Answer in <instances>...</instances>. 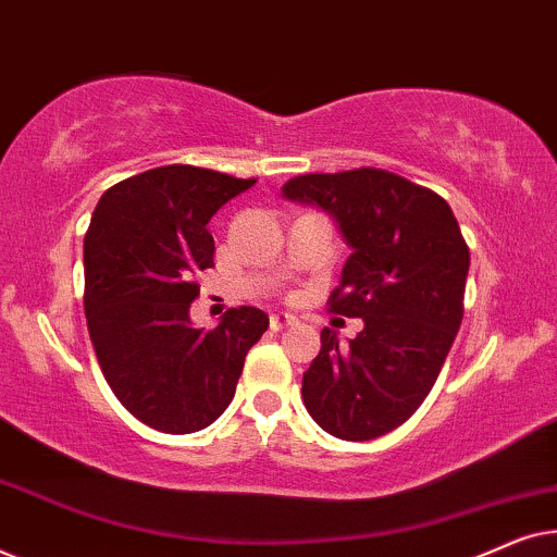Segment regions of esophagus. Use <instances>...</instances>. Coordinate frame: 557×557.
<instances>
[{"mask_svg": "<svg viewBox=\"0 0 557 557\" xmlns=\"http://www.w3.org/2000/svg\"><path fill=\"white\" fill-rule=\"evenodd\" d=\"M296 324V317L292 314H284V311H276V314H271V330L273 332H281L286 330V326H294Z\"/></svg>", "mask_w": 557, "mask_h": 557, "instance_id": "esophagus-1", "label": "esophagus"}]
</instances>
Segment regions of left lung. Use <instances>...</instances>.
<instances>
[{
    "mask_svg": "<svg viewBox=\"0 0 557 557\" xmlns=\"http://www.w3.org/2000/svg\"><path fill=\"white\" fill-rule=\"evenodd\" d=\"M281 193L339 223L352 253L326 307L364 322L349 345L324 326L304 372V406L342 441L391 433L421 408L461 326L469 273L461 227L444 197L375 166L299 174Z\"/></svg>",
    "mask_w": 557,
    "mask_h": 557,
    "instance_id": "8db88e82",
    "label": "left lung"
}]
</instances>
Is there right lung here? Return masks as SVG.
Wrapping results in <instances>:
<instances>
[{
  "mask_svg": "<svg viewBox=\"0 0 557 557\" xmlns=\"http://www.w3.org/2000/svg\"><path fill=\"white\" fill-rule=\"evenodd\" d=\"M256 180L166 164L106 189L83 240L88 334L106 383L134 418L195 433L231 406L248 349L269 330L256 307L195 330V276L212 269L210 218Z\"/></svg>",
  "mask_w": 557,
  "mask_h": 557,
  "instance_id": "obj_1",
  "label": "right lung"
}]
</instances>
